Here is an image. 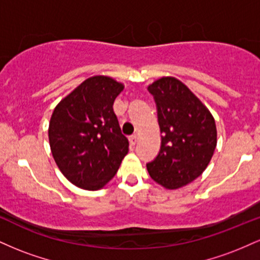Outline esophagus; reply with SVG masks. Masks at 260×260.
<instances>
[{
	"mask_svg": "<svg viewBox=\"0 0 260 260\" xmlns=\"http://www.w3.org/2000/svg\"><path fill=\"white\" fill-rule=\"evenodd\" d=\"M128 139H129V143L132 145H134L137 143V140H138V137L136 136V134H132V136H129L128 137Z\"/></svg>",
	"mask_w": 260,
	"mask_h": 260,
	"instance_id": "34e87169",
	"label": "esophagus"
}]
</instances>
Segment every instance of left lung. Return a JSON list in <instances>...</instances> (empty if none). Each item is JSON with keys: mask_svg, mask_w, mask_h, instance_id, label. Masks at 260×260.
Returning a JSON list of instances; mask_svg holds the SVG:
<instances>
[{"mask_svg": "<svg viewBox=\"0 0 260 260\" xmlns=\"http://www.w3.org/2000/svg\"><path fill=\"white\" fill-rule=\"evenodd\" d=\"M156 104L161 145L147 164L150 177L169 189L186 186L202 175L216 147V126L202 101L172 77L148 86Z\"/></svg>", "mask_w": 260, "mask_h": 260, "instance_id": "8db88e82", "label": "left lung"}]
</instances>
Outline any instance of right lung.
<instances>
[{
    "instance_id": "right-lung-1",
    "label": "right lung",
    "mask_w": 260,
    "mask_h": 260,
    "mask_svg": "<svg viewBox=\"0 0 260 260\" xmlns=\"http://www.w3.org/2000/svg\"><path fill=\"white\" fill-rule=\"evenodd\" d=\"M123 84L112 78H88L53 110L49 126L50 147L68 181L88 190L103 188L128 153L113 101Z\"/></svg>"
}]
</instances>
